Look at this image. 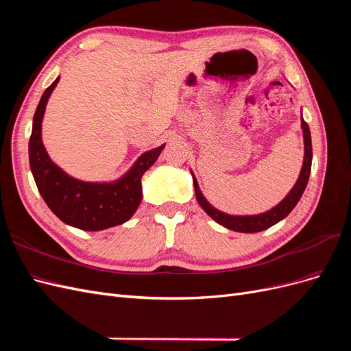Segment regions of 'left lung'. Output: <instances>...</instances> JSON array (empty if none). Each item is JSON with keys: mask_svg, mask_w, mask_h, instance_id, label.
I'll return each mask as SVG.
<instances>
[{"mask_svg": "<svg viewBox=\"0 0 351 351\" xmlns=\"http://www.w3.org/2000/svg\"><path fill=\"white\" fill-rule=\"evenodd\" d=\"M302 130H303V143H304V158H303V165L300 169L299 178H297L295 184L293 186V189L289 192L278 205H275L272 209L262 212V214L258 215H230L222 212L219 209H217L215 206H212L208 199L202 193V190L199 189L197 180L192 173L193 177V184H195V192H196V199L199 202V205L202 206L206 214L217 221L219 226L226 227L228 230L232 231H239V232H258V231H263L272 226L277 224L281 219H284L290 212L294 209V206L297 205V202L300 200L304 189L307 186V182H309V176H311V168H312V137H311V130L309 125L303 120L302 117Z\"/></svg>", "mask_w": 351, "mask_h": 351, "instance_id": "1", "label": "left lung"}]
</instances>
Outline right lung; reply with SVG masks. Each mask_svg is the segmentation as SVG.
Returning a JSON list of instances; mask_svg holds the SVG:
<instances>
[{
	"label": "right lung",
	"instance_id": "1",
	"mask_svg": "<svg viewBox=\"0 0 351 351\" xmlns=\"http://www.w3.org/2000/svg\"><path fill=\"white\" fill-rule=\"evenodd\" d=\"M60 76L44 92L34 115L29 141V164L40 196L67 226L84 231H101L124 224L142 200V176L162 152L165 143L143 152L127 171L112 182H84L69 176L49 158L42 142V120L48 99Z\"/></svg>",
	"mask_w": 351,
	"mask_h": 351
}]
</instances>
